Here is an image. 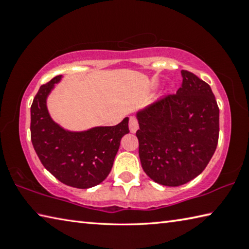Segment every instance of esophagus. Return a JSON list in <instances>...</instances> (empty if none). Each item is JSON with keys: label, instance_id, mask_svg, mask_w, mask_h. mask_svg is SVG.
<instances>
[{"label": "esophagus", "instance_id": "obj_1", "mask_svg": "<svg viewBox=\"0 0 249 249\" xmlns=\"http://www.w3.org/2000/svg\"><path fill=\"white\" fill-rule=\"evenodd\" d=\"M128 126H129L130 133H133V134L136 133L137 129H138V122H137V120L135 119V117H130Z\"/></svg>", "mask_w": 249, "mask_h": 249}]
</instances>
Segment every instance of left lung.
Instances as JSON below:
<instances>
[{"label":"left lung","mask_w":249,"mask_h":249,"mask_svg":"<svg viewBox=\"0 0 249 249\" xmlns=\"http://www.w3.org/2000/svg\"><path fill=\"white\" fill-rule=\"evenodd\" d=\"M182 86L138 109L140 158L145 174L167 187H179L199 176L216 149L220 109L211 87L181 70Z\"/></svg>","instance_id":"8db88e82"}]
</instances>
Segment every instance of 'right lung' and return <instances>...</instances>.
Returning <instances> with one entry per match:
<instances>
[{"mask_svg":"<svg viewBox=\"0 0 249 249\" xmlns=\"http://www.w3.org/2000/svg\"><path fill=\"white\" fill-rule=\"evenodd\" d=\"M57 75L39 88L31 107L32 142L41 163L62 183L89 189L107 179L119 151L122 137L128 134V117L115 126H94L69 130L53 120L47 99L61 81Z\"/></svg>","mask_w":249,"mask_h":249,"instance_id":"obj_1","label":"right lung"}]
</instances>
